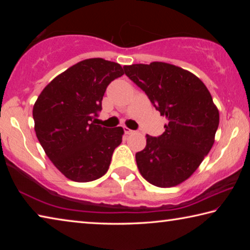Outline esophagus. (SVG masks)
Segmentation results:
<instances>
[{"label":"esophagus","mask_w":250,"mask_h":250,"mask_svg":"<svg viewBox=\"0 0 250 250\" xmlns=\"http://www.w3.org/2000/svg\"><path fill=\"white\" fill-rule=\"evenodd\" d=\"M125 132L126 134H133V133H135V131L134 130H131L129 128H125Z\"/></svg>","instance_id":"esophagus-1"}]
</instances>
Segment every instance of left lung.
<instances>
[{
  "mask_svg": "<svg viewBox=\"0 0 250 250\" xmlns=\"http://www.w3.org/2000/svg\"><path fill=\"white\" fill-rule=\"evenodd\" d=\"M125 74L166 116L163 134H146V146L135 153L141 175L159 188L188 180L214 145L219 112L202 80L181 67L162 62L125 66Z\"/></svg>",
  "mask_w": 250,
  "mask_h": 250,
  "instance_id": "obj_1",
  "label": "left lung"
}]
</instances>
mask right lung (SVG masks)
I'll return each instance as SVG.
<instances>
[{
	"label": "right lung",
	"mask_w": 250,
	"mask_h": 250,
	"mask_svg": "<svg viewBox=\"0 0 250 250\" xmlns=\"http://www.w3.org/2000/svg\"><path fill=\"white\" fill-rule=\"evenodd\" d=\"M118 62L84 59L46 86L33 108L35 132L46 155L67 179L90 182L108 171L124 129L92 121L108 84L124 75Z\"/></svg>",
	"instance_id": "1"
}]
</instances>
